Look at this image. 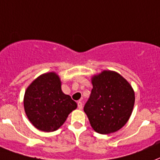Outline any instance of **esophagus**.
<instances>
[{
	"label": "esophagus",
	"mask_w": 160,
	"mask_h": 160,
	"mask_svg": "<svg viewBox=\"0 0 160 160\" xmlns=\"http://www.w3.org/2000/svg\"><path fill=\"white\" fill-rule=\"evenodd\" d=\"M78 107L79 109H82V102L81 101H78Z\"/></svg>",
	"instance_id": "esophagus-1"
}]
</instances>
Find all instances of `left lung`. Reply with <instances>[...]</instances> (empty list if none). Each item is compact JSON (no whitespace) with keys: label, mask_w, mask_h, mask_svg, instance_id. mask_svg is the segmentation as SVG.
Instances as JSON below:
<instances>
[{"label":"left lung","mask_w":160,"mask_h":160,"mask_svg":"<svg viewBox=\"0 0 160 160\" xmlns=\"http://www.w3.org/2000/svg\"><path fill=\"white\" fill-rule=\"evenodd\" d=\"M92 84L91 95L83 108L92 128L101 134L119 130L133 112V88L119 73L107 70L94 75Z\"/></svg>","instance_id":"8db88e82"}]
</instances>
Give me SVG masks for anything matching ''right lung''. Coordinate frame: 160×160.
<instances>
[{
  "label": "right lung",
  "instance_id": "1",
  "mask_svg": "<svg viewBox=\"0 0 160 160\" xmlns=\"http://www.w3.org/2000/svg\"><path fill=\"white\" fill-rule=\"evenodd\" d=\"M61 86L59 76L51 72L37 78L25 92V112L39 130L56 131L78 107L69 95L63 93Z\"/></svg>",
  "mask_w": 160,
  "mask_h": 160
}]
</instances>
